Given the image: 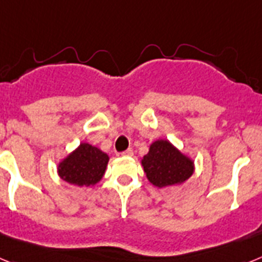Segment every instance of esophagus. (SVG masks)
<instances>
[{"mask_svg": "<svg viewBox=\"0 0 262 262\" xmlns=\"http://www.w3.org/2000/svg\"><path fill=\"white\" fill-rule=\"evenodd\" d=\"M134 155V151L131 149V148H128V149H126V151L122 152V156H127V157H131Z\"/></svg>", "mask_w": 262, "mask_h": 262, "instance_id": "1", "label": "esophagus"}]
</instances>
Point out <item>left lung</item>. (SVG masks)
Returning a JSON list of instances; mask_svg holds the SVG:
<instances>
[{
  "label": "left lung",
  "instance_id": "left-lung-1",
  "mask_svg": "<svg viewBox=\"0 0 262 262\" xmlns=\"http://www.w3.org/2000/svg\"><path fill=\"white\" fill-rule=\"evenodd\" d=\"M142 164L151 184L157 187L181 184L193 174V161L166 140H157L143 157Z\"/></svg>",
  "mask_w": 262,
  "mask_h": 262
}]
</instances>
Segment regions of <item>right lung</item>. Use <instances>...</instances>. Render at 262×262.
Masks as SVG:
<instances>
[{
  "mask_svg": "<svg viewBox=\"0 0 262 262\" xmlns=\"http://www.w3.org/2000/svg\"><path fill=\"white\" fill-rule=\"evenodd\" d=\"M108 156L97 147L82 143L59 165V174L64 181L76 186L96 185L102 178Z\"/></svg>",
  "mask_w": 262,
  "mask_h": 262,
  "instance_id": "obj_1",
  "label": "right lung"
}]
</instances>
